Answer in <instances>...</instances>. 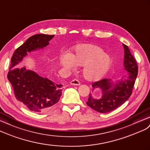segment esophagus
Listing matches in <instances>:
<instances>
[{"instance_id": "obj_1", "label": "esophagus", "mask_w": 150, "mask_h": 150, "mask_svg": "<svg viewBox=\"0 0 150 150\" xmlns=\"http://www.w3.org/2000/svg\"><path fill=\"white\" fill-rule=\"evenodd\" d=\"M70 83L71 84V85H74V86H79L80 85V82L79 81V80L77 79H74L72 80Z\"/></svg>"}]
</instances>
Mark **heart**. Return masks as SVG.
Returning a JSON list of instances; mask_svg holds the SVG:
<instances>
[{
    "label": "heart",
    "mask_w": 150,
    "mask_h": 150,
    "mask_svg": "<svg viewBox=\"0 0 150 150\" xmlns=\"http://www.w3.org/2000/svg\"><path fill=\"white\" fill-rule=\"evenodd\" d=\"M61 64L69 70H74L76 64L83 67V75L86 79L95 81L108 73L113 63L110 55L102 48L91 44H82L75 47V54L64 53L60 56Z\"/></svg>",
    "instance_id": "heart-1"
}]
</instances>
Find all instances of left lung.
Here are the masks:
<instances>
[{
	"mask_svg": "<svg viewBox=\"0 0 150 150\" xmlns=\"http://www.w3.org/2000/svg\"><path fill=\"white\" fill-rule=\"evenodd\" d=\"M125 51L124 67L128 71L124 79L113 83L111 79H103L92 84L93 90L101 89L103 96L100 99H94L89 94L87 105L99 113H108L117 109L127 100L132 94V89L137 76L138 66L136 59L129 47L123 44Z\"/></svg>",
	"mask_w": 150,
	"mask_h": 150,
	"instance_id": "left-lung-1",
	"label": "left lung"
}]
</instances>
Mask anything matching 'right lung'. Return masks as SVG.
Listing matches in <instances>:
<instances>
[{
	"instance_id": "right-lung-1",
	"label": "right lung",
	"mask_w": 150,
	"mask_h": 150,
	"mask_svg": "<svg viewBox=\"0 0 150 150\" xmlns=\"http://www.w3.org/2000/svg\"><path fill=\"white\" fill-rule=\"evenodd\" d=\"M54 37L45 34L30 37L16 49L11 57L7 79L13 86L15 98L35 113H43L51 109L59 100L63 86L26 70L25 67H18V63L27 52L47 46Z\"/></svg>"
}]
</instances>
